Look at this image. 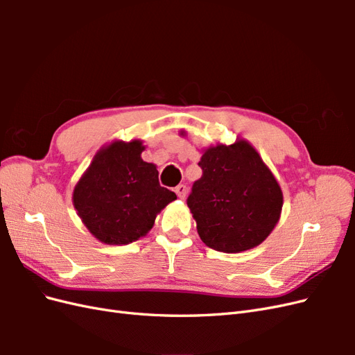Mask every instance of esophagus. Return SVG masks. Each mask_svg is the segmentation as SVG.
I'll list each match as a JSON object with an SVG mask.
<instances>
[{
    "instance_id": "1",
    "label": "esophagus",
    "mask_w": 355,
    "mask_h": 355,
    "mask_svg": "<svg viewBox=\"0 0 355 355\" xmlns=\"http://www.w3.org/2000/svg\"><path fill=\"white\" fill-rule=\"evenodd\" d=\"M175 192H176V196L180 198V200H184L185 197H187V192H188V188L185 187V185H178L176 188H175Z\"/></svg>"
}]
</instances>
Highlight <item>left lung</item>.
I'll use <instances>...</instances> for the list:
<instances>
[{
    "instance_id": "obj_1",
    "label": "left lung",
    "mask_w": 355,
    "mask_h": 355,
    "mask_svg": "<svg viewBox=\"0 0 355 355\" xmlns=\"http://www.w3.org/2000/svg\"><path fill=\"white\" fill-rule=\"evenodd\" d=\"M184 135V133H182ZM188 207L201 241L240 253L266 240L280 220L283 192L259 153L244 139L202 149Z\"/></svg>"
}]
</instances>
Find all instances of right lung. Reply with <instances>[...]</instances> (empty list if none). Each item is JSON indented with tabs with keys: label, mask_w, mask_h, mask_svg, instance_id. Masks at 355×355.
I'll list each match as a JSON object with an SVG mask.
<instances>
[{
	"label": "right lung",
	"mask_w": 355,
	"mask_h": 355,
	"mask_svg": "<svg viewBox=\"0 0 355 355\" xmlns=\"http://www.w3.org/2000/svg\"><path fill=\"white\" fill-rule=\"evenodd\" d=\"M142 151L141 139L105 145L73 188V207L101 243L123 245L145 237L157 214L176 200L159 187L157 166L144 161Z\"/></svg>",
	"instance_id": "right-lung-1"
}]
</instances>
